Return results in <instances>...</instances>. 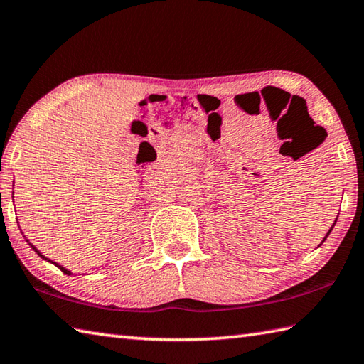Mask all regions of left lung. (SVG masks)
<instances>
[{"label": "left lung", "instance_id": "1", "mask_svg": "<svg viewBox=\"0 0 364 364\" xmlns=\"http://www.w3.org/2000/svg\"><path fill=\"white\" fill-rule=\"evenodd\" d=\"M336 219H338V218H336ZM335 223H336V220H335V222H333V225H331V227H330V230H328V233H327V235H326V237H323V239H322V242H323V241H326V239H327V237H328V235H330V231H331V230H333V227H335ZM322 242H321V244H319V245H322ZM319 245H318V247H319Z\"/></svg>", "mask_w": 364, "mask_h": 364}]
</instances>
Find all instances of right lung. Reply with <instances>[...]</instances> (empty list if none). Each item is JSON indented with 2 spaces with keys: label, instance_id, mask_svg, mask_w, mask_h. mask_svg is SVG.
Instances as JSON below:
<instances>
[{
  "label": "right lung",
  "instance_id": "right-lung-1",
  "mask_svg": "<svg viewBox=\"0 0 364 364\" xmlns=\"http://www.w3.org/2000/svg\"><path fill=\"white\" fill-rule=\"evenodd\" d=\"M21 235H23V233H21ZM23 237H25V236H23ZM25 239H26V237H25ZM26 242H28V244L31 245V249H33V250H34V252H36V253L38 255V257H41L42 259H45V261H48V262H51V264H54V266H56V267H59L60 270H63V272H64L65 275H73V274H72V270H68L67 267H64V266H60V264H59V262H54V261H51L50 258H46V257H45V255H42V253H41V250H37V247H34L33 244H31V242L28 241V239H26Z\"/></svg>",
  "mask_w": 364,
  "mask_h": 364
}]
</instances>
